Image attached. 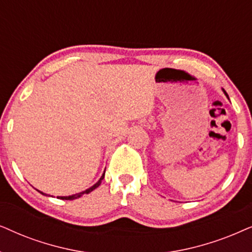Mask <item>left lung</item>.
Wrapping results in <instances>:
<instances>
[{
	"mask_svg": "<svg viewBox=\"0 0 252 252\" xmlns=\"http://www.w3.org/2000/svg\"><path fill=\"white\" fill-rule=\"evenodd\" d=\"M222 92L224 93V95H226V96H227V98H228V100H229V96H228V94H227V92H226V91H224V90H223V89H222Z\"/></svg>",
	"mask_w": 252,
	"mask_h": 252,
	"instance_id": "obj_1",
	"label": "left lung"
}]
</instances>
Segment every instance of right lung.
<instances>
[{
  "instance_id": "obj_1",
  "label": "right lung",
  "mask_w": 252,
  "mask_h": 252,
  "mask_svg": "<svg viewBox=\"0 0 252 252\" xmlns=\"http://www.w3.org/2000/svg\"><path fill=\"white\" fill-rule=\"evenodd\" d=\"M106 172V170H105ZM105 172H103V174L101 175V177H100L99 179V181L98 182H96L95 184H93V186L91 187V188H89V189H86V190H84V191H82V192H78V193H75V194H71V196H58V198H60V199H63V200H72V199H77V198H80V197L83 196V194H87V193H90V192H92L93 190L94 189H96V188H98L100 184H101V182H102V180H103V177H105ZM40 193L41 194H45V196H48V194H46V193H43L42 191H40V190H38ZM53 197V196H52Z\"/></svg>"
}]
</instances>
